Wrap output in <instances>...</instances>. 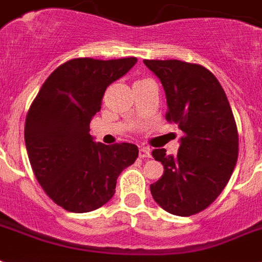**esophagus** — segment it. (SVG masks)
Masks as SVG:
<instances>
[{"label":"esophagus","mask_w":262,"mask_h":262,"mask_svg":"<svg viewBox=\"0 0 262 262\" xmlns=\"http://www.w3.org/2000/svg\"><path fill=\"white\" fill-rule=\"evenodd\" d=\"M138 156L141 157V159H149L152 155H150V149L149 148H146V146H141L140 150H138Z\"/></svg>","instance_id":"34e87169"}]
</instances>
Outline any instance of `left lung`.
<instances>
[{"instance_id":"left-lung-1","label":"left lung","mask_w":262,"mask_h":262,"mask_svg":"<svg viewBox=\"0 0 262 262\" xmlns=\"http://www.w3.org/2000/svg\"><path fill=\"white\" fill-rule=\"evenodd\" d=\"M160 79L169 122L183 132L176 156L153 149L164 173L150 193L169 214L190 216L215 201L238 159V132L221 83L207 69L180 60H144Z\"/></svg>"}]
</instances>
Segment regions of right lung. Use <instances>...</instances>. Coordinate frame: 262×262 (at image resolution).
<instances>
[{"label":"right lung","mask_w":262,"mask_h":262,"mask_svg":"<svg viewBox=\"0 0 262 262\" xmlns=\"http://www.w3.org/2000/svg\"><path fill=\"white\" fill-rule=\"evenodd\" d=\"M136 63V57L66 61L29 107L24 135L32 169L47 195L67 211L89 212L107 203L120 173L138 157L135 144L109 146L90 135L107 86Z\"/></svg>","instance_id":"1"}]
</instances>
